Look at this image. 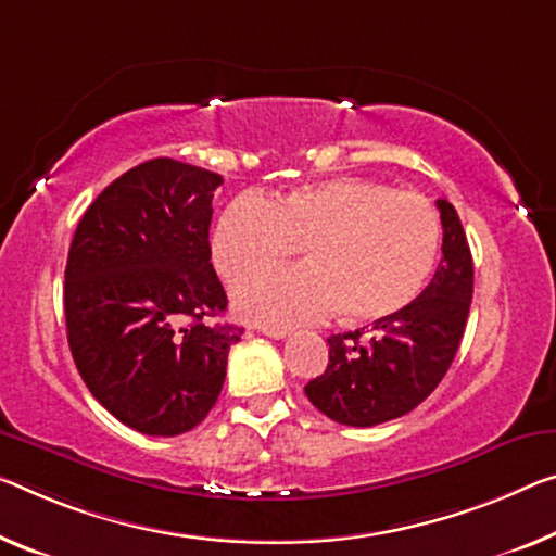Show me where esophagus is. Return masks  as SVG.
<instances>
[{
    "mask_svg": "<svg viewBox=\"0 0 556 556\" xmlns=\"http://www.w3.org/2000/svg\"><path fill=\"white\" fill-rule=\"evenodd\" d=\"M261 332H263V336L273 338V340H283V338H288L290 330L288 328H280V326H263Z\"/></svg>",
    "mask_w": 556,
    "mask_h": 556,
    "instance_id": "34e87169",
    "label": "esophagus"
}]
</instances>
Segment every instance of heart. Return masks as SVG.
I'll return each mask as SVG.
<instances>
[{
	"label": "heart",
	"mask_w": 556,
	"mask_h": 556,
	"mask_svg": "<svg viewBox=\"0 0 556 556\" xmlns=\"http://www.w3.org/2000/svg\"><path fill=\"white\" fill-rule=\"evenodd\" d=\"M440 245L442 224L430 201L345 176L268 201H230L213 228L211 258L236 283L301 248L305 267L236 286L238 313L258 323H303L338 311L345 323L367 326L395 318L422 295Z\"/></svg>",
	"instance_id": "b5f03b06"
}]
</instances>
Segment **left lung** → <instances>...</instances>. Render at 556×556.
<instances>
[{
    "label": "left lung",
    "instance_id": "8db88e82",
    "mask_svg": "<svg viewBox=\"0 0 556 556\" xmlns=\"http://www.w3.org/2000/svg\"><path fill=\"white\" fill-rule=\"evenodd\" d=\"M442 261L422 295L395 318L328 338V367L305 386L330 420L372 427L415 409L450 370L467 326L475 268L465 228L440 199Z\"/></svg>",
    "mask_w": 556,
    "mask_h": 556
}]
</instances>
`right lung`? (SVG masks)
Returning <instances> with one entry per match:
<instances>
[{
  "label": "right lung",
  "instance_id": "obj_1",
  "mask_svg": "<svg viewBox=\"0 0 556 556\" xmlns=\"http://www.w3.org/2000/svg\"><path fill=\"white\" fill-rule=\"evenodd\" d=\"M224 178L174 159L134 166L76 226L64 273L66 338L91 395L143 434L189 432L216 405L238 326H206L228 298L211 263ZM191 319V324H186Z\"/></svg>",
  "mask_w": 556,
  "mask_h": 556
}]
</instances>
